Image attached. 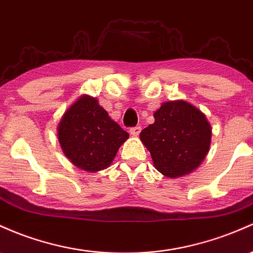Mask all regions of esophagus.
Instances as JSON below:
<instances>
[{"mask_svg": "<svg viewBox=\"0 0 253 253\" xmlns=\"http://www.w3.org/2000/svg\"><path fill=\"white\" fill-rule=\"evenodd\" d=\"M140 131H141V127L140 126H135V127H133V128L129 129V133H131L133 137H137V135H139Z\"/></svg>", "mask_w": 253, "mask_h": 253, "instance_id": "esophagus-1", "label": "esophagus"}]
</instances>
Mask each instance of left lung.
I'll use <instances>...</instances> for the list:
<instances>
[{"label":"left lung","mask_w":253,"mask_h":253,"mask_svg":"<svg viewBox=\"0 0 253 253\" xmlns=\"http://www.w3.org/2000/svg\"><path fill=\"white\" fill-rule=\"evenodd\" d=\"M154 118V124L139 137L151 154L155 168L171 179L196 170L211 144V126L204 113L184 99H176L161 104Z\"/></svg>","instance_id":"1"}]
</instances>
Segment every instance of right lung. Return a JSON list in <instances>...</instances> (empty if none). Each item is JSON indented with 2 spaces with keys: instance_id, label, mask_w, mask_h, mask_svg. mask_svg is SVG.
I'll list each match as a JSON object with an SVG mask.
<instances>
[{
  "instance_id": "1",
  "label": "right lung",
  "mask_w": 253,
  "mask_h": 253,
  "mask_svg": "<svg viewBox=\"0 0 253 253\" xmlns=\"http://www.w3.org/2000/svg\"><path fill=\"white\" fill-rule=\"evenodd\" d=\"M129 134L98 104L83 95L69 105L57 125V139L65 156L88 173L103 170L113 163Z\"/></svg>"
}]
</instances>
